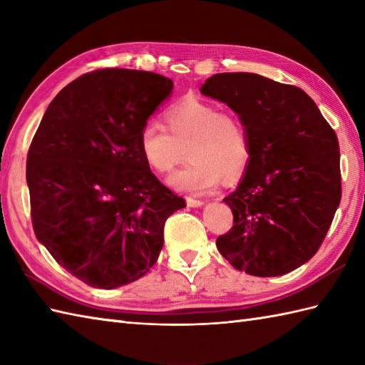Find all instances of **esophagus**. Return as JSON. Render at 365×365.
I'll list each match as a JSON object with an SVG mask.
<instances>
[{
    "label": "esophagus",
    "mask_w": 365,
    "mask_h": 365,
    "mask_svg": "<svg viewBox=\"0 0 365 365\" xmlns=\"http://www.w3.org/2000/svg\"><path fill=\"white\" fill-rule=\"evenodd\" d=\"M187 205L188 207H202L204 205V200H199V199H192V197H187Z\"/></svg>",
    "instance_id": "34e87169"
}]
</instances>
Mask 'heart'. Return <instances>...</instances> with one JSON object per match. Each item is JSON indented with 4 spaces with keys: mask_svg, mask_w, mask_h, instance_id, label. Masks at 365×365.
<instances>
[{
    "mask_svg": "<svg viewBox=\"0 0 365 365\" xmlns=\"http://www.w3.org/2000/svg\"><path fill=\"white\" fill-rule=\"evenodd\" d=\"M166 131L145 123L138 147L145 165L158 174L170 173L185 157L190 163L168 178L178 191H212L222 178L237 180L250 161V139L237 115L220 113L218 106L199 97H187L166 111Z\"/></svg>",
    "mask_w": 365,
    "mask_h": 365,
    "instance_id": "1",
    "label": "heart"
}]
</instances>
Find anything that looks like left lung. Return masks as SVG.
Wrapping results in <instances>:
<instances>
[{"mask_svg":"<svg viewBox=\"0 0 365 365\" xmlns=\"http://www.w3.org/2000/svg\"><path fill=\"white\" fill-rule=\"evenodd\" d=\"M200 94L238 114L250 139L243 178L222 199L234 227L218 251L251 276L290 273L319 251L340 204L334 130L304 91L257 73H216Z\"/></svg>","mask_w":365,"mask_h":365,"instance_id":"left-lung-1","label":"left lung"}]
</instances>
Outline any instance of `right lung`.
<instances>
[{"label": "right lung", "mask_w": 365, "mask_h": 365, "mask_svg": "<svg viewBox=\"0 0 365 365\" xmlns=\"http://www.w3.org/2000/svg\"><path fill=\"white\" fill-rule=\"evenodd\" d=\"M166 76L103 68L68 83L46 108L26 161L31 218L61 267L97 289L149 271L165 221L187 207L161 185L138 139L173 94Z\"/></svg>", "instance_id": "add662e5"}]
</instances>
